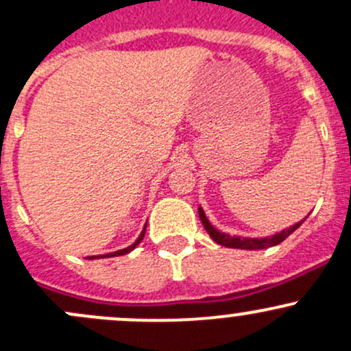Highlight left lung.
I'll use <instances>...</instances> for the list:
<instances>
[{"label":"left lung","instance_id":"1","mask_svg":"<svg viewBox=\"0 0 351 351\" xmlns=\"http://www.w3.org/2000/svg\"><path fill=\"white\" fill-rule=\"evenodd\" d=\"M198 215H199V219H202L203 226H205L208 234L213 238V241H217V243L221 246H226V248H240V250H265V248H269V246L282 243L285 238L290 237V234L293 233L295 230L298 228V226L306 219V217H305L302 221L296 223V225L290 226V228H287V230H282L280 233L271 234V237L245 238V237H232V234H226V233L219 232V230L215 228V226L208 221L205 211L202 210V206H198Z\"/></svg>","mask_w":351,"mask_h":351}]
</instances>
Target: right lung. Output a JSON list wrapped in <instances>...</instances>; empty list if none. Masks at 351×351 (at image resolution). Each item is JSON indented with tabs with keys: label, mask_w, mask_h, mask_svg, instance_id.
Instances as JSON below:
<instances>
[{
	"label": "right lung",
	"mask_w": 351,
	"mask_h": 351,
	"mask_svg": "<svg viewBox=\"0 0 351 351\" xmlns=\"http://www.w3.org/2000/svg\"><path fill=\"white\" fill-rule=\"evenodd\" d=\"M145 232H146V225H145V228H143V232L140 233V237H138V240L134 241L133 245H130L128 248H123V250H118V252H113V253H108V255H98V256H90V260H95V258H108V256H121V255H126V253H130V252H133L134 248H136L138 245L141 243V240H143V237H145Z\"/></svg>",
	"instance_id": "obj_1"
}]
</instances>
